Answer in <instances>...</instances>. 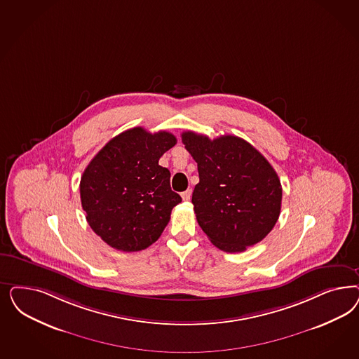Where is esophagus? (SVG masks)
<instances>
[{
	"instance_id": "esophagus-1",
	"label": "esophagus",
	"mask_w": 359,
	"mask_h": 359,
	"mask_svg": "<svg viewBox=\"0 0 359 359\" xmlns=\"http://www.w3.org/2000/svg\"><path fill=\"white\" fill-rule=\"evenodd\" d=\"M181 197L184 201H190V198H191V190H186L184 191L182 194H181Z\"/></svg>"
}]
</instances>
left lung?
Here are the masks:
<instances>
[{"mask_svg":"<svg viewBox=\"0 0 359 359\" xmlns=\"http://www.w3.org/2000/svg\"><path fill=\"white\" fill-rule=\"evenodd\" d=\"M182 142L198 165L199 184L191 203L210 242L226 252H243L276 224L283 190L266 157L236 136H208L187 130Z\"/></svg>","mask_w":359,"mask_h":359,"instance_id":"obj_1","label":"left lung"}]
</instances>
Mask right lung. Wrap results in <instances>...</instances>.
<instances>
[{"label": "right lung", "mask_w": 359, "mask_h": 359, "mask_svg": "<svg viewBox=\"0 0 359 359\" xmlns=\"http://www.w3.org/2000/svg\"><path fill=\"white\" fill-rule=\"evenodd\" d=\"M175 144L166 130L132 128L109 140L86 168L81 208L93 232L112 248L141 251L161 236L182 201L170 187V172L158 165Z\"/></svg>", "instance_id": "obj_1"}]
</instances>
